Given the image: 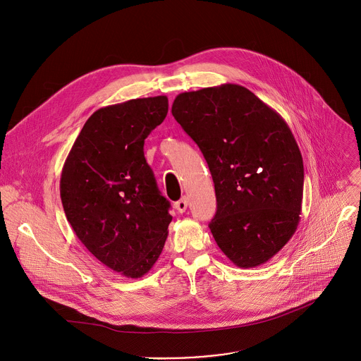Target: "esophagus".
<instances>
[{"label":"esophagus","mask_w":361,"mask_h":361,"mask_svg":"<svg viewBox=\"0 0 361 361\" xmlns=\"http://www.w3.org/2000/svg\"><path fill=\"white\" fill-rule=\"evenodd\" d=\"M188 199L186 197H182L179 202L175 203V209L178 210V213H185L188 210Z\"/></svg>","instance_id":"1"}]
</instances>
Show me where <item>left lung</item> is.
<instances>
[{
	"mask_svg": "<svg viewBox=\"0 0 361 361\" xmlns=\"http://www.w3.org/2000/svg\"><path fill=\"white\" fill-rule=\"evenodd\" d=\"M172 115L203 152L217 212L210 231L238 267L273 257L297 230L304 165L284 119L237 84L179 94Z\"/></svg>",
	"mask_w": 361,
	"mask_h": 361,
	"instance_id": "8db88e82",
	"label": "left lung"
}]
</instances>
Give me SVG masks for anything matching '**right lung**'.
I'll return each instance as SVG.
<instances>
[{
  "label": "right lung",
  "instance_id": "add662e5",
  "mask_svg": "<svg viewBox=\"0 0 361 361\" xmlns=\"http://www.w3.org/2000/svg\"><path fill=\"white\" fill-rule=\"evenodd\" d=\"M166 114V97L98 109L61 172V203L75 235L105 266L131 279L154 266L172 221L144 157L145 138Z\"/></svg>",
  "mask_w": 361,
  "mask_h": 361
}]
</instances>
